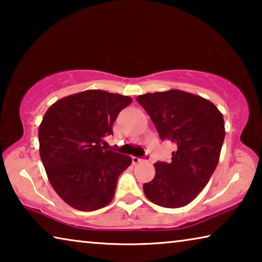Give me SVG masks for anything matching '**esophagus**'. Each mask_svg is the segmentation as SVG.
Listing matches in <instances>:
<instances>
[{"instance_id":"obj_1","label":"esophagus","mask_w":262,"mask_h":262,"mask_svg":"<svg viewBox=\"0 0 262 262\" xmlns=\"http://www.w3.org/2000/svg\"><path fill=\"white\" fill-rule=\"evenodd\" d=\"M144 159H142V158H140V157H132V162H133V164H137V163H141V162H143Z\"/></svg>"}]
</instances>
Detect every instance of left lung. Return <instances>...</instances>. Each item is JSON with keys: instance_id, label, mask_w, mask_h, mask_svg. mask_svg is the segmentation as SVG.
I'll list each match as a JSON object with an SVG mask.
<instances>
[{"instance_id": "8db88e82", "label": "left lung", "mask_w": 262, "mask_h": 262, "mask_svg": "<svg viewBox=\"0 0 262 262\" xmlns=\"http://www.w3.org/2000/svg\"><path fill=\"white\" fill-rule=\"evenodd\" d=\"M136 100L161 139L177 143L170 163L155 164L156 174L143 185L145 196L165 208L187 206L219 164L225 136L223 114L211 101L181 90L145 94Z\"/></svg>"}]
</instances>
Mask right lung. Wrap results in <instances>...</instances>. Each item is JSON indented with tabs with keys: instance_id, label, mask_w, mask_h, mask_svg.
Segmentation results:
<instances>
[{
	"instance_id": "obj_1",
	"label": "right lung",
	"mask_w": 262,
	"mask_h": 262,
	"mask_svg": "<svg viewBox=\"0 0 262 262\" xmlns=\"http://www.w3.org/2000/svg\"><path fill=\"white\" fill-rule=\"evenodd\" d=\"M132 100L86 90L57 100L43 115L38 132L41 162L52 187L75 209L92 211L112 201L119 176L132 158L101 143Z\"/></svg>"
}]
</instances>
